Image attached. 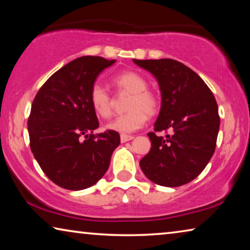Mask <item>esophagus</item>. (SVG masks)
Returning <instances> with one entry per match:
<instances>
[{"label":"esophagus","instance_id":"1","mask_svg":"<svg viewBox=\"0 0 250 250\" xmlns=\"http://www.w3.org/2000/svg\"><path fill=\"white\" fill-rule=\"evenodd\" d=\"M132 139H133V135H129V134H121L120 135V140L122 143L132 140Z\"/></svg>","mask_w":250,"mask_h":250}]
</instances>
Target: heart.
<instances>
[{
	"instance_id": "1",
	"label": "heart",
	"mask_w": 250,
	"mask_h": 250,
	"mask_svg": "<svg viewBox=\"0 0 250 250\" xmlns=\"http://www.w3.org/2000/svg\"><path fill=\"white\" fill-rule=\"evenodd\" d=\"M113 83L120 89L132 94L128 104L129 111L118 116L105 125V128L119 133H131L142 128L147 120V113L153 115L159 108V100L154 94L147 91V83L135 71H124L113 78ZM89 100L92 109L101 118L111 115L112 103L108 91L99 83L90 89Z\"/></svg>"
}]
</instances>
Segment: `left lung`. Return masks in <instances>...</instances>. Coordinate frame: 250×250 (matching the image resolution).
I'll list each match as a JSON object with an SVG mask.
<instances>
[{
	"label": "left lung",
	"instance_id": "8db88e82",
	"mask_svg": "<svg viewBox=\"0 0 250 250\" xmlns=\"http://www.w3.org/2000/svg\"><path fill=\"white\" fill-rule=\"evenodd\" d=\"M133 62L159 83L161 108L154 131H172L166 137L147 133L152 146L140 161L141 170L155 184L184 185L204 170L214 154L219 130L216 100L195 71L174 59Z\"/></svg>",
	"mask_w": 250,
	"mask_h": 250
}]
</instances>
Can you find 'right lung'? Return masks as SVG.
<instances>
[{"label":"right lung","mask_w":250,"mask_h":250,"mask_svg":"<svg viewBox=\"0 0 250 250\" xmlns=\"http://www.w3.org/2000/svg\"><path fill=\"white\" fill-rule=\"evenodd\" d=\"M115 62L99 56L76 58L50 76L33 101L31 150L48 179L62 188L80 191L96 184L120 145L116 131L94 134L99 122L89 100L97 77Z\"/></svg>","instance_id":"obj_1"}]
</instances>
